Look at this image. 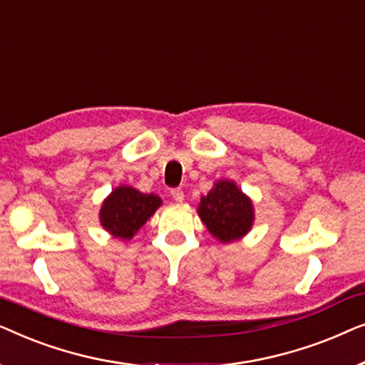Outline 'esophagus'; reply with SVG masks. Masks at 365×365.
<instances>
[{"label": "esophagus", "instance_id": "1", "mask_svg": "<svg viewBox=\"0 0 365 365\" xmlns=\"http://www.w3.org/2000/svg\"><path fill=\"white\" fill-rule=\"evenodd\" d=\"M171 196H173V199H174V201H176V202H182V201H184V191H182L181 187L173 189Z\"/></svg>", "mask_w": 365, "mask_h": 365}]
</instances>
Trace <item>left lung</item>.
I'll return each instance as SVG.
<instances>
[{
  "mask_svg": "<svg viewBox=\"0 0 365 365\" xmlns=\"http://www.w3.org/2000/svg\"><path fill=\"white\" fill-rule=\"evenodd\" d=\"M199 217L207 231L221 242H232L246 236L254 222L252 201L234 181L221 179L199 202Z\"/></svg>",
  "mask_w": 365,
  "mask_h": 365,
  "instance_id": "1",
  "label": "left lung"
}]
</instances>
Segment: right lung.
I'll use <instances>...</instances> for the list:
<instances>
[{
	"label": "right lung",
	"mask_w": 365,
	"mask_h": 365,
	"mask_svg": "<svg viewBox=\"0 0 365 365\" xmlns=\"http://www.w3.org/2000/svg\"><path fill=\"white\" fill-rule=\"evenodd\" d=\"M161 204V197L156 194H143L131 186H119L104 199L99 221L114 237L131 239Z\"/></svg>",
	"instance_id": "add662e5"
}]
</instances>
